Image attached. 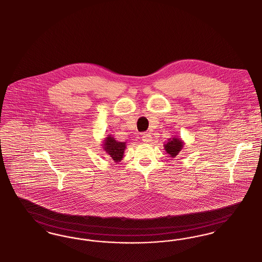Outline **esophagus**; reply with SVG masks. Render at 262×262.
Returning a JSON list of instances; mask_svg holds the SVG:
<instances>
[{
    "instance_id": "obj_1",
    "label": "esophagus",
    "mask_w": 262,
    "mask_h": 262,
    "mask_svg": "<svg viewBox=\"0 0 262 262\" xmlns=\"http://www.w3.org/2000/svg\"><path fill=\"white\" fill-rule=\"evenodd\" d=\"M151 140H152V137H151V135L150 133H144V134L142 135V141L145 142V143H150Z\"/></svg>"
}]
</instances>
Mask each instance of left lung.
Instances as JSON below:
<instances>
[{
  "label": "left lung",
  "instance_id": "8db88e82",
  "mask_svg": "<svg viewBox=\"0 0 262 262\" xmlns=\"http://www.w3.org/2000/svg\"><path fill=\"white\" fill-rule=\"evenodd\" d=\"M183 148V142L180 138L173 137L168 139V142L165 144V150L169 157L174 158L179 155V151Z\"/></svg>",
  "mask_w": 262,
  "mask_h": 262
}]
</instances>
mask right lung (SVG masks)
Here are the masks:
<instances>
[{
  "label": "right lung",
  "instance_id": "right-lung-1",
  "mask_svg": "<svg viewBox=\"0 0 262 262\" xmlns=\"http://www.w3.org/2000/svg\"><path fill=\"white\" fill-rule=\"evenodd\" d=\"M102 147H103V150L111 156V159L115 163H118L123 158L125 149H126V143L118 142L112 136L108 135L107 137L104 138Z\"/></svg>",
  "mask_w": 262,
  "mask_h": 262
}]
</instances>
